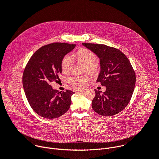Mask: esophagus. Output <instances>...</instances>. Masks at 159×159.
Returning <instances> with one entry per match:
<instances>
[{
	"instance_id": "1",
	"label": "esophagus",
	"mask_w": 159,
	"mask_h": 159,
	"mask_svg": "<svg viewBox=\"0 0 159 159\" xmlns=\"http://www.w3.org/2000/svg\"><path fill=\"white\" fill-rule=\"evenodd\" d=\"M86 90L85 88H79V89H78V90H79V91H80V92L84 91V90Z\"/></svg>"
}]
</instances>
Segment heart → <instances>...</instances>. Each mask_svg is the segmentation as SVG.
Listing matches in <instances>:
<instances>
[{
	"label": "heart",
	"instance_id": "obj_1",
	"mask_svg": "<svg viewBox=\"0 0 159 159\" xmlns=\"http://www.w3.org/2000/svg\"><path fill=\"white\" fill-rule=\"evenodd\" d=\"M74 58L79 62L85 65L84 71L92 74H96L99 69V63L96 60V54L91 50L82 48L76 51L73 55ZM73 61L72 58L68 55H65L61 61V69L63 73H69L72 69ZM89 74L82 75H74L69 79L70 84L76 86H84L90 80Z\"/></svg>",
	"mask_w": 159,
	"mask_h": 159
}]
</instances>
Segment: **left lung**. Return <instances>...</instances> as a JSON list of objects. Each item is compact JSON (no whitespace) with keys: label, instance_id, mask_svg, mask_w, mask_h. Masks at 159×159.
<instances>
[{"label":"left lung","instance_id":"obj_1","mask_svg":"<svg viewBox=\"0 0 159 159\" xmlns=\"http://www.w3.org/2000/svg\"><path fill=\"white\" fill-rule=\"evenodd\" d=\"M100 59L101 72L97 79L106 91L94 89L92 107L98 114L111 116L123 110L134 91L136 75L126 56L120 50L102 44L82 43Z\"/></svg>","mask_w":159,"mask_h":159}]
</instances>
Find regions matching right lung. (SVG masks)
<instances>
[{"label": "right lung", "instance_id": "obj_1", "mask_svg": "<svg viewBox=\"0 0 159 159\" xmlns=\"http://www.w3.org/2000/svg\"><path fill=\"white\" fill-rule=\"evenodd\" d=\"M75 44L53 43L39 48L30 58L22 75V84L28 101L40 116L57 118L69 109L74 92H58L50 85L61 73L62 58L71 52Z\"/></svg>", "mask_w": 159, "mask_h": 159}]
</instances>
